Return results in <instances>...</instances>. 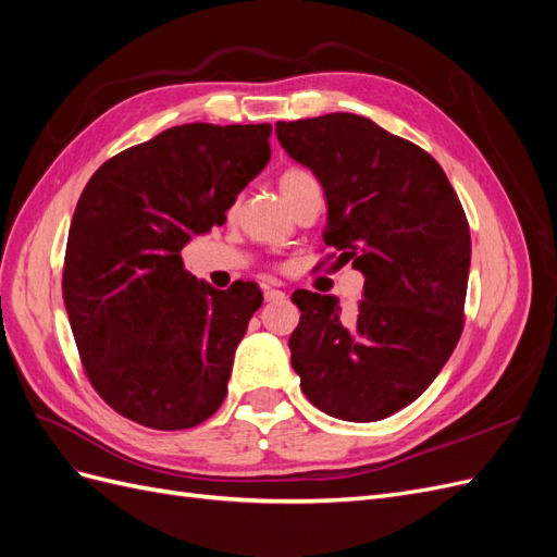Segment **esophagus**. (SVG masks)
<instances>
[{"label": "esophagus", "instance_id": "34e87169", "mask_svg": "<svg viewBox=\"0 0 557 557\" xmlns=\"http://www.w3.org/2000/svg\"><path fill=\"white\" fill-rule=\"evenodd\" d=\"M281 299H285V293H281V290H264V301H281Z\"/></svg>", "mask_w": 557, "mask_h": 557}]
</instances>
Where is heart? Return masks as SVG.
<instances>
[{
    "mask_svg": "<svg viewBox=\"0 0 557 557\" xmlns=\"http://www.w3.org/2000/svg\"><path fill=\"white\" fill-rule=\"evenodd\" d=\"M313 183H318V181L307 170H288V172H283L281 178H278L281 193H283V197H285V201H288V205H293V199L297 197V193L301 188H307V185H313Z\"/></svg>",
    "mask_w": 557,
    "mask_h": 557,
    "instance_id": "b5f03b06",
    "label": "heart"
}]
</instances>
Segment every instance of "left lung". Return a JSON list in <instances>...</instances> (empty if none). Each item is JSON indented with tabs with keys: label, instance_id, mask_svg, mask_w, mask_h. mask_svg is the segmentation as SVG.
<instances>
[{
	"label": "left lung",
	"instance_id": "obj_1",
	"mask_svg": "<svg viewBox=\"0 0 557 557\" xmlns=\"http://www.w3.org/2000/svg\"><path fill=\"white\" fill-rule=\"evenodd\" d=\"M285 153L323 183L334 248L364 274L356 318L297 290L290 362L327 416L374 423L428 391L465 327L471 239L465 209L423 148L356 113L276 123ZM323 260V262H325Z\"/></svg>",
	"mask_w": 557,
	"mask_h": 557
}]
</instances>
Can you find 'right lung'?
Returning a JSON list of instances; mask_svg holds the SVG:
<instances>
[{"instance_id": "right-lung-1", "label": "right lung", "mask_w": 557, "mask_h": 557, "mask_svg": "<svg viewBox=\"0 0 557 557\" xmlns=\"http://www.w3.org/2000/svg\"><path fill=\"white\" fill-rule=\"evenodd\" d=\"M272 125L188 123L107 160L76 205L62 295L78 356L113 411L188 430L227 395L234 350L262 305L256 283L215 290L183 267L193 234L225 211L272 156Z\"/></svg>"}]
</instances>
